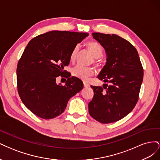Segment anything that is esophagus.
Returning <instances> with one entry per match:
<instances>
[{
	"label": "esophagus",
	"instance_id": "1",
	"mask_svg": "<svg viewBox=\"0 0 160 160\" xmlns=\"http://www.w3.org/2000/svg\"><path fill=\"white\" fill-rule=\"evenodd\" d=\"M83 85H84V88H89V84H88V83H86V82H83Z\"/></svg>",
	"mask_w": 160,
	"mask_h": 160
}]
</instances>
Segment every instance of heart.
<instances>
[{
  "instance_id": "obj_1",
  "label": "heart",
  "mask_w": 160,
  "mask_h": 160,
  "mask_svg": "<svg viewBox=\"0 0 160 160\" xmlns=\"http://www.w3.org/2000/svg\"><path fill=\"white\" fill-rule=\"evenodd\" d=\"M88 47L91 51L92 55H93V57L96 58V59H99V58H101L102 57L103 53V49L102 46H101L99 42L94 41L89 42L88 43ZM78 46L75 47L74 49H72L70 56V59L71 61H75L77 53L78 52ZM94 69L93 68H91V67H85L79 64L74 67L72 69V75L84 81H86L89 77L93 75L94 74Z\"/></svg>"
}]
</instances>
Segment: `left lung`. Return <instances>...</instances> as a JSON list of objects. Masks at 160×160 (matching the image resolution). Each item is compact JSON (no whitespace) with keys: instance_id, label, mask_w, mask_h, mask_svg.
Returning a JSON list of instances; mask_svg holds the SVG:
<instances>
[{"instance_id":"left-lung-1","label":"left lung","mask_w":160,"mask_h":160,"mask_svg":"<svg viewBox=\"0 0 160 160\" xmlns=\"http://www.w3.org/2000/svg\"><path fill=\"white\" fill-rule=\"evenodd\" d=\"M92 35L107 55L98 78L110 85L91 86L94 95L89 103V113L100 123L115 122L136 105L143 81V67L136 49L127 40L114 34L93 32Z\"/></svg>"}]
</instances>
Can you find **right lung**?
<instances>
[{
    "instance_id": "add662e5",
    "label": "right lung",
    "mask_w": 160,
    "mask_h": 160,
    "mask_svg": "<svg viewBox=\"0 0 160 160\" xmlns=\"http://www.w3.org/2000/svg\"><path fill=\"white\" fill-rule=\"evenodd\" d=\"M88 35L52 31L28 43L17 65V89L24 105L38 117L49 119L61 115L71 97L83 88L77 77L68 75L64 86L57 84L56 79L66 72L72 49Z\"/></svg>"
}]
</instances>
